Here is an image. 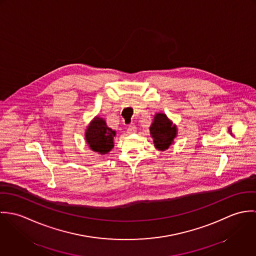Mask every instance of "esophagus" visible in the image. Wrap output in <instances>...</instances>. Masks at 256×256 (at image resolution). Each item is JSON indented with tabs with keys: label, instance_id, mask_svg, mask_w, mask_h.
Here are the masks:
<instances>
[{
	"label": "esophagus",
	"instance_id": "34e87169",
	"mask_svg": "<svg viewBox=\"0 0 256 256\" xmlns=\"http://www.w3.org/2000/svg\"><path fill=\"white\" fill-rule=\"evenodd\" d=\"M137 131V128L135 125H129L128 127V134H133V133H136Z\"/></svg>",
	"mask_w": 256,
	"mask_h": 256
}]
</instances>
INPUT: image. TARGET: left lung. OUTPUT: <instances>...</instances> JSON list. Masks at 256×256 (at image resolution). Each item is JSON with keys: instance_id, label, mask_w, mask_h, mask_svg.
Masks as SVG:
<instances>
[{"instance_id": "left-lung-1", "label": "left lung", "mask_w": 256, "mask_h": 256, "mask_svg": "<svg viewBox=\"0 0 256 256\" xmlns=\"http://www.w3.org/2000/svg\"><path fill=\"white\" fill-rule=\"evenodd\" d=\"M150 134L154 146L158 150H166L178 136V127L164 113H156L150 126Z\"/></svg>"}]
</instances>
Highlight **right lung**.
Here are the masks:
<instances>
[{"label": "right lung", "mask_w": 256, "mask_h": 256, "mask_svg": "<svg viewBox=\"0 0 256 256\" xmlns=\"http://www.w3.org/2000/svg\"><path fill=\"white\" fill-rule=\"evenodd\" d=\"M116 131L106 125L104 118L96 116L86 126L84 140L92 150L98 154H108L114 146Z\"/></svg>", "instance_id": "right-lung-1"}]
</instances>
